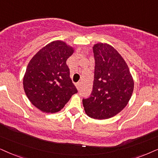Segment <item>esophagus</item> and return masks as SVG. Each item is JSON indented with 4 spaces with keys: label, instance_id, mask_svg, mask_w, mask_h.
I'll return each instance as SVG.
<instances>
[{
    "label": "esophagus",
    "instance_id": "34e87169",
    "mask_svg": "<svg viewBox=\"0 0 158 158\" xmlns=\"http://www.w3.org/2000/svg\"><path fill=\"white\" fill-rule=\"evenodd\" d=\"M76 87H77V89H79V87H80V83L78 82V83L76 84Z\"/></svg>",
    "mask_w": 158,
    "mask_h": 158
}]
</instances>
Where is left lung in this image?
Segmentation results:
<instances>
[{
	"label": "left lung",
	"instance_id": "8db88e82",
	"mask_svg": "<svg viewBox=\"0 0 158 158\" xmlns=\"http://www.w3.org/2000/svg\"><path fill=\"white\" fill-rule=\"evenodd\" d=\"M95 75L90 97L83 99L85 113L95 119H106L119 114L128 103L134 81L126 62L107 43L93 45Z\"/></svg>",
	"mask_w": 158,
	"mask_h": 158
}]
</instances>
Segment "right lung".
<instances>
[{
  "mask_svg": "<svg viewBox=\"0 0 158 158\" xmlns=\"http://www.w3.org/2000/svg\"><path fill=\"white\" fill-rule=\"evenodd\" d=\"M74 51L72 46L57 40L41 48L30 60L23 77L24 91L42 112L60 111L77 93L66 64Z\"/></svg>",
  "mask_w": 158,
  "mask_h": 158,
  "instance_id": "obj_1",
  "label": "right lung"
}]
</instances>
